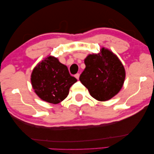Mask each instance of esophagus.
Returning <instances> with one entry per match:
<instances>
[{
    "label": "esophagus",
    "instance_id": "esophagus-1",
    "mask_svg": "<svg viewBox=\"0 0 154 154\" xmlns=\"http://www.w3.org/2000/svg\"><path fill=\"white\" fill-rule=\"evenodd\" d=\"M79 76H80V74H79V73H77V74H75V77L77 79H79Z\"/></svg>",
    "mask_w": 154,
    "mask_h": 154
}]
</instances>
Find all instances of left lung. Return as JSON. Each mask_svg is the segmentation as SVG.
Masks as SVG:
<instances>
[{"mask_svg": "<svg viewBox=\"0 0 154 154\" xmlns=\"http://www.w3.org/2000/svg\"><path fill=\"white\" fill-rule=\"evenodd\" d=\"M85 64L86 67L79 80L94 99L106 101L120 91L125 79V69L112 51L101 48L99 54L88 55Z\"/></svg>", "mask_w": 154, "mask_h": 154, "instance_id": "1", "label": "left lung"}]
</instances>
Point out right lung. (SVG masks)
Returning a JSON list of instances; mask_svg holds the SVG:
<instances>
[{"mask_svg": "<svg viewBox=\"0 0 154 154\" xmlns=\"http://www.w3.org/2000/svg\"><path fill=\"white\" fill-rule=\"evenodd\" d=\"M77 81L71 76L66 65L52 56L39 63L31 75L35 93L41 99L54 104L67 97L70 87Z\"/></svg>", "mask_w": 154, "mask_h": 154, "instance_id": "obj_1", "label": "right lung"}]
</instances>
